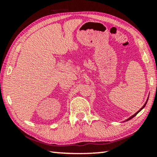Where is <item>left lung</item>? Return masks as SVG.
Masks as SVG:
<instances>
[{
  "mask_svg": "<svg viewBox=\"0 0 157 157\" xmlns=\"http://www.w3.org/2000/svg\"><path fill=\"white\" fill-rule=\"evenodd\" d=\"M147 101H148V98H147V101H146V103H145V104H144V106H143L142 107H141V108L140 109H139V110L138 111H137V112H136V113H135L134 115H132V117H129V118H128V119H126V121H128V120L132 119V118H134V117H135V116H136V114H137V113H138L139 112V111H141V110H142V109H143L144 108V107H145V106H146V104H147Z\"/></svg>",
  "mask_w": 157,
  "mask_h": 157,
  "instance_id": "obj_1",
  "label": "left lung"
}]
</instances>
